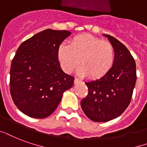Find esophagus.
Listing matches in <instances>:
<instances>
[{
    "label": "esophagus",
    "mask_w": 147,
    "mask_h": 147,
    "mask_svg": "<svg viewBox=\"0 0 147 147\" xmlns=\"http://www.w3.org/2000/svg\"><path fill=\"white\" fill-rule=\"evenodd\" d=\"M81 82H82V80H80V79H78V78H75L74 79L75 84H78V83H81Z\"/></svg>",
    "instance_id": "34e87169"
}]
</instances>
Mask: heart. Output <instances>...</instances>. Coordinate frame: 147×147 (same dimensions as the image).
Instances as JSON below:
<instances>
[{
    "label": "heart",
    "instance_id": "obj_1",
    "mask_svg": "<svg viewBox=\"0 0 147 147\" xmlns=\"http://www.w3.org/2000/svg\"><path fill=\"white\" fill-rule=\"evenodd\" d=\"M57 55L65 72L72 73L80 60V74L93 79L105 76L115 61V51L112 44L88 34L75 36L69 45L62 43Z\"/></svg>",
    "mask_w": 147,
    "mask_h": 147
}]
</instances>
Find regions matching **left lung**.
<instances>
[{"label": "left lung", "mask_w": 147, "mask_h": 147, "mask_svg": "<svg viewBox=\"0 0 147 147\" xmlns=\"http://www.w3.org/2000/svg\"><path fill=\"white\" fill-rule=\"evenodd\" d=\"M104 36L114 46V66L103 78L85 83L88 94L80 102L84 114L97 122H108L124 112L136 81V62L128 49L113 36Z\"/></svg>", "instance_id": "8db88e82"}]
</instances>
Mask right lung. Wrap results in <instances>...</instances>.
Wrapping results in <instances>:
<instances>
[{
  "instance_id": "obj_1",
  "label": "right lung",
  "mask_w": 147,
  "mask_h": 147,
  "mask_svg": "<svg viewBox=\"0 0 147 147\" xmlns=\"http://www.w3.org/2000/svg\"><path fill=\"white\" fill-rule=\"evenodd\" d=\"M69 31L46 29L20 45L10 69V92L20 111L35 119L49 116L74 84L58 60V49Z\"/></svg>"
}]
</instances>
